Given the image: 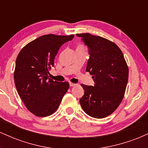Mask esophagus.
<instances>
[{
  "mask_svg": "<svg viewBox=\"0 0 148 148\" xmlns=\"http://www.w3.org/2000/svg\"><path fill=\"white\" fill-rule=\"evenodd\" d=\"M76 84H73V83H69V86H71V87H74V86H75Z\"/></svg>",
  "mask_w": 148,
  "mask_h": 148,
  "instance_id": "34e87169",
  "label": "esophagus"
}]
</instances>
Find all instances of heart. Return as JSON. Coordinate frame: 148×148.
Returning a JSON list of instances; mask_svg holds the SVG:
<instances>
[{
	"label": "heart",
	"instance_id": "1",
	"mask_svg": "<svg viewBox=\"0 0 148 148\" xmlns=\"http://www.w3.org/2000/svg\"><path fill=\"white\" fill-rule=\"evenodd\" d=\"M77 48H84V47H83V46H81V45H80V46H79V47H77Z\"/></svg>",
	"mask_w": 148,
	"mask_h": 148
}]
</instances>
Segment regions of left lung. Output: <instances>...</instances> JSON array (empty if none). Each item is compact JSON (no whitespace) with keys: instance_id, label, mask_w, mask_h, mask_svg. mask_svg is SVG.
I'll return each instance as SVG.
<instances>
[{"instance_id":"obj_1","label":"left lung","mask_w":148,"mask_h":148,"mask_svg":"<svg viewBox=\"0 0 148 148\" xmlns=\"http://www.w3.org/2000/svg\"><path fill=\"white\" fill-rule=\"evenodd\" d=\"M88 47L86 72L92 75L94 86L81 84L84 95L79 100L85 113L95 118L111 115L124 97L129 69L120 48L103 37L76 34Z\"/></svg>"}]
</instances>
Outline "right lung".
<instances>
[{
    "label": "right lung",
    "mask_w": 148,
    "mask_h": 148,
    "mask_svg": "<svg viewBox=\"0 0 148 148\" xmlns=\"http://www.w3.org/2000/svg\"><path fill=\"white\" fill-rule=\"evenodd\" d=\"M74 38L53 34L42 35L25 45L18 53L14 73L18 95L29 111L39 117L53 113L69 89L68 82L49 79V69L60 47Z\"/></svg>",
    "instance_id": "obj_1"
}]
</instances>
